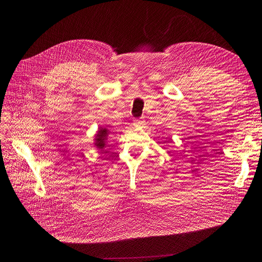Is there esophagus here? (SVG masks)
Wrapping results in <instances>:
<instances>
[{"label":"esophagus","instance_id":"obj_1","mask_svg":"<svg viewBox=\"0 0 262 262\" xmlns=\"http://www.w3.org/2000/svg\"><path fill=\"white\" fill-rule=\"evenodd\" d=\"M134 125H137V127H142V125H144L145 121L143 118H138V119H134Z\"/></svg>","mask_w":262,"mask_h":262}]
</instances>
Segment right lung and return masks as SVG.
Listing matches in <instances>:
<instances>
[{
  "instance_id": "1",
  "label": "right lung",
  "mask_w": 262,
  "mask_h": 262,
  "mask_svg": "<svg viewBox=\"0 0 262 262\" xmlns=\"http://www.w3.org/2000/svg\"><path fill=\"white\" fill-rule=\"evenodd\" d=\"M108 134V130L105 129V128H101L99 131H98V134L96 137V146L98 148H103L104 146H105V140H106V137Z\"/></svg>"
}]
</instances>
